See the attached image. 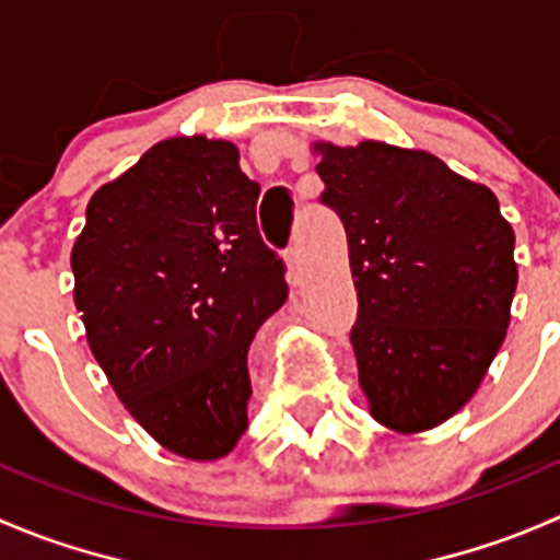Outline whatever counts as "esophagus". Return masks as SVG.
Wrapping results in <instances>:
<instances>
[{
    "label": "esophagus",
    "mask_w": 560,
    "mask_h": 560,
    "mask_svg": "<svg viewBox=\"0 0 560 560\" xmlns=\"http://www.w3.org/2000/svg\"><path fill=\"white\" fill-rule=\"evenodd\" d=\"M287 281H290L292 287L301 284V276H303V257H301V248L298 246H290L287 248Z\"/></svg>",
    "instance_id": "1"
}]
</instances>
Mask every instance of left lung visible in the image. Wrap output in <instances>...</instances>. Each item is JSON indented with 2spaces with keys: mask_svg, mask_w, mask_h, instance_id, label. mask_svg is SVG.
<instances>
[{
  "mask_svg": "<svg viewBox=\"0 0 560 560\" xmlns=\"http://www.w3.org/2000/svg\"><path fill=\"white\" fill-rule=\"evenodd\" d=\"M358 290L352 347L371 417L422 433L471 400L510 327L515 230L488 186L420 149L314 143Z\"/></svg>",
  "mask_w": 560,
  "mask_h": 560,
  "instance_id": "1",
  "label": "left lung"
}]
</instances>
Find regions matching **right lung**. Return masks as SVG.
Here are the masks:
<instances>
[{"mask_svg":"<svg viewBox=\"0 0 560 560\" xmlns=\"http://www.w3.org/2000/svg\"><path fill=\"white\" fill-rule=\"evenodd\" d=\"M257 197L235 143L167 138L94 191L72 246L89 349L149 436L189 460L238 444L248 347L287 301Z\"/></svg>","mask_w":560,"mask_h":560,"instance_id":"right-lung-1","label":"right lung"}]
</instances>
